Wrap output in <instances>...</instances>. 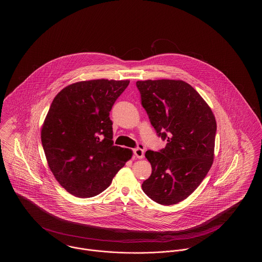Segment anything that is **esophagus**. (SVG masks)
Listing matches in <instances>:
<instances>
[{"mask_svg":"<svg viewBox=\"0 0 262 262\" xmlns=\"http://www.w3.org/2000/svg\"><path fill=\"white\" fill-rule=\"evenodd\" d=\"M134 154L136 155V157L139 158V159L143 158V156H144V147L142 145H139L138 147L134 149Z\"/></svg>","mask_w":262,"mask_h":262,"instance_id":"1","label":"esophagus"}]
</instances>
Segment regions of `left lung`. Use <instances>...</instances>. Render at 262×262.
Returning a JSON list of instances; mask_svg holds the SVG:
<instances>
[{
	"label": "left lung",
	"mask_w": 262,
	"mask_h": 262,
	"mask_svg": "<svg viewBox=\"0 0 262 262\" xmlns=\"http://www.w3.org/2000/svg\"><path fill=\"white\" fill-rule=\"evenodd\" d=\"M141 105L165 148L147 150L152 167L142 189L163 205L186 200L199 187L214 159L216 121L200 93L183 80L137 81Z\"/></svg>",
	"instance_id": "1"
}]
</instances>
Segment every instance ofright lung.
<instances>
[{
    "instance_id": "right-lung-1",
    "label": "right lung",
    "mask_w": 262,
    "mask_h": 262,
    "mask_svg": "<svg viewBox=\"0 0 262 262\" xmlns=\"http://www.w3.org/2000/svg\"><path fill=\"white\" fill-rule=\"evenodd\" d=\"M129 80L94 79L62 89L53 100L41 130L46 159L56 180L71 194L101 193L133 151L113 144L110 111Z\"/></svg>"
}]
</instances>
